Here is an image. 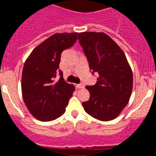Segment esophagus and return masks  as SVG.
<instances>
[{
  "mask_svg": "<svg viewBox=\"0 0 156 156\" xmlns=\"http://www.w3.org/2000/svg\"><path fill=\"white\" fill-rule=\"evenodd\" d=\"M75 86H76L77 88H85V85H84V84H82V83H81V84H77Z\"/></svg>",
  "mask_w": 156,
  "mask_h": 156,
  "instance_id": "obj_1",
  "label": "esophagus"
}]
</instances>
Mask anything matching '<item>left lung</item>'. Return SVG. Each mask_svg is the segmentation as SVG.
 Returning <instances> with one entry per match:
<instances>
[{
  "label": "left lung",
  "mask_w": 156,
  "mask_h": 156,
  "mask_svg": "<svg viewBox=\"0 0 156 156\" xmlns=\"http://www.w3.org/2000/svg\"><path fill=\"white\" fill-rule=\"evenodd\" d=\"M78 39L89 63L99 77L89 91V100L82 103L94 119L111 121L119 116L129 101L133 75L126 55L119 45L102 32H81Z\"/></svg>",
  "instance_id": "left-lung-1"
}]
</instances>
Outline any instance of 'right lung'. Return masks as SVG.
<instances>
[{
  "label": "right lung",
  "instance_id": "1",
  "mask_svg": "<svg viewBox=\"0 0 156 156\" xmlns=\"http://www.w3.org/2000/svg\"><path fill=\"white\" fill-rule=\"evenodd\" d=\"M78 33L49 37L32 51L23 68L21 91L25 105L35 119L49 122L65 113L75 86L64 80L59 69L61 54L73 46ZM58 74L60 75L56 81Z\"/></svg>",
  "mask_w": 156,
  "mask_h": 156
}]
</instances>
